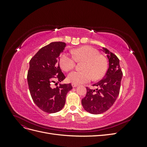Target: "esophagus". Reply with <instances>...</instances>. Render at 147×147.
<instances>
[{
	"instance_id": "esophagus-1",
	"label": "esophagus",
	"mask_w": 147,
	"mask_h": 147,
	"mask_svg": "<svg viewBox=\"0 0 147 147\" xmlns=\"http://www.w3.org/2000/svg\"><path fill=\"white\" fill-rule=\"evenodd\" d=\"M78 85V84H75V83H72V86L74 88H75V87H77Z\"/></svg>"
}]
</instances>
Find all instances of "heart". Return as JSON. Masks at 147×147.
<instances>
[{"mask_svg": "<svg viewBox=\"0 0 147 147\" xmlns=\"http://www.w3.org/2000/svg\"><path fill=\"white\" fill-rule=\"evenodd\" d=\"M69 53H63L59 56V63L62 69L69 71L73 69L76 61L83 62L82 70L74 71L68 75V80L72 83L81 84L91 81L92 78L97 80L103 77L107 70V60L105 57L99 55L97 49L90 46H83L75 49Z\"/></svg>", "mask_w": 147, "mask_h": 147, "instance_id": "b5f03b06", "label": "heart"}]
</instances>
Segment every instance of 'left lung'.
<instances>
[{
  "instance_id": "8db88e82",
  "label": "left lung",
  "mask_w": 147,
  "mask_h": 147,
  "mask_svg": "<svg viewBox=\"0 0 147 147\" xmlns=\"http://www.w3.org/2000/svg\"><path fill=\"white\" fill-rule=\"evenodd\" d=\"M109 59V69L105 77L93 84L99 89L86 87V94L82 100L84 109L92 114H100L107 111L115 103L119 95L123 72L118 57L103 48Z\"/></svg>"
}]
</instances>
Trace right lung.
I'll return each instance as SVG.
<instances>
[{"instance_id":"1","label":"right lung","mask_w":147,"mask_h":147,"mask_svg":"<svg viewBox=\"0 0 147 147\" xmlns=\"http://www.w3.org/2000/svg\"><path fill=\"white\" fill-rule=\"evenodd\" d=\"M65 47L64 42H52L42 47L29 62L27 78L31 97L40 109L48 113L57 112L64 107L66 95L72 89L70 83L55 88L51 86L55 79L59 83L65 78L59 63Z\"/></svg>"}]
</instances>
